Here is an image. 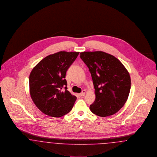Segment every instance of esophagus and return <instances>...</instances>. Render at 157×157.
Here are the masks:
<instances>
[{
	"mask_svg": "<svg viewBox=\"0 0 157 157\" xmlns=\"http://www.w3.org/2000/svg\"><path fill=\"white\" fill-rule=\"evenodd\" d=\"M86 94V90H82V93H80V94H79V96H84V94Z\"/></svg>",
	"mask_w": 157,
	"mask_h": 157,
	"instance_id": "34e87169",
	"label": "esophagus"
}]
</instances>
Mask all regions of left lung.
Instances as JSON below:
<instances>
[{
  "mask_svg": "<svg viewBox=\"0 0 157 157\" xmlns=\"http://www.w3.org/2000/svg\"><path fill=\"white\" fill-rule=\"evenodd\" d=\"M80 57L89 69L96 99L90 106L101 117L112 115L124 106L129 94L131 77L122 63L103 51L82 52Z\"/></svg>",
  "mask_w": 157,
  "mask_h": 157,
  "instance_id": "1",
  "label": "left lung"
}]
</instances>
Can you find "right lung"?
Returning <instances> with one entry per match:
<instances>
[{"mask_svg":"<svg viewBox=\"0 0 157 157\" xmlns=\"http://www.w3.org/2000/svg\"><path fill=\"white\" fill-rule=\"evenodd\" d=\"M78 54V52L60 51L49 55L31 72V97L44 114L59 117L72 109L77 98L67 90L65 77L67 71Z\"/></svg>","mask_w":157,"mask_h":157,"instance_id":"obj_1","label":"right lung"}]
</instances>
